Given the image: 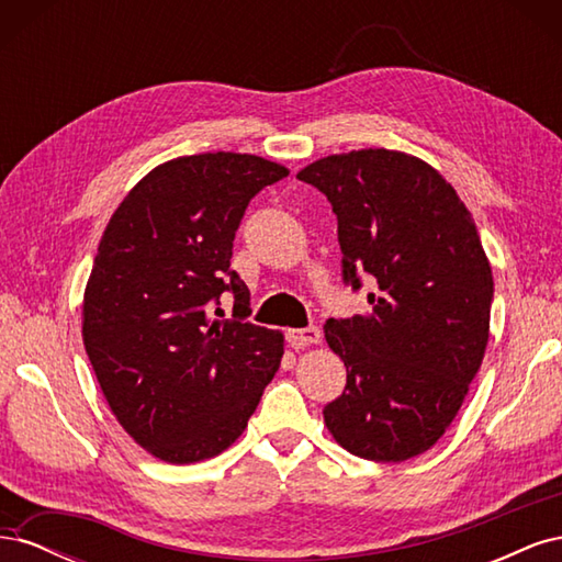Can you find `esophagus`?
Segmentation results:
<instances>
[{
    "instance_id": "obj_1",
    "label": "esophagus",
    "mask_w": 562,
    "mask_h": 562,
    "mask_svg": "<svg viewBox=\"0 0 562 562\" xmlns=\"http://www.w3.org/2000/svg\"><path fill=\"white\" fill-rule=\"evenodd\" d=\"M285 339L293 347H310V345H318L321 342V330L310 326V328H293L285 333Z\"/></svg>"
}]
</instances>
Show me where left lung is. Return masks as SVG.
I'll return each instance as SVG.
<instances>
[{
	"instance_id": "obj_1",
	"label": "left lung",
	"mask_w": 562,
	"mask_h": 562,
	"mask_svg": "<svg viewBox=\"0 0 562 562\" xmlns=\"http://www.w3.org/2000/svg\"><path fill=\"white\" fill-rule=\"evenodd\" d=\"M337 215L342 277L361 274L372 310L328 318V347L347 366L342 396L323 407L333 438L372 462L427 452L479 372L492 269L454 187L413 155L370 147L323 157L297 173Z\"/></svg>"
}]
</instances>
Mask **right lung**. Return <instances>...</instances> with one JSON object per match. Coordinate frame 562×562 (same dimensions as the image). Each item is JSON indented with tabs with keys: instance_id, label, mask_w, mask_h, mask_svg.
Wrapping results in <instances>:
<instances>
[{
	"instance_id": "add662e5",
	"label": "right lung",
	"mask_w": 562,
	"mask_h": 562,
	"mask_svg": "<svg viewBox=\"0 0 562 562\" xmlns=\"http://www.w3.org/2000/svg\"><path fill=\"white\" fill-rule=\"evenodd\" d=\"M288 176L255 155L206 151L159 164L119 203L81 304V337L124 431L168 464L227 450L277 375L283 333L244 321L229 269L250 199ZM223 292L235 314L223 319Z\"/></svg>"
}]
</instances>
